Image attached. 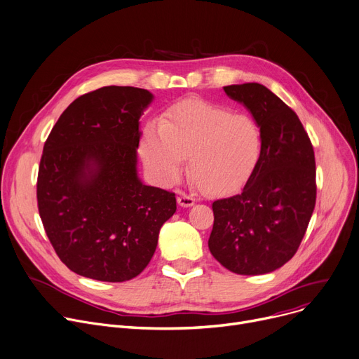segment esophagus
<instances>
[{
    "label": "esophagus",
    "mask_w": 359,
    "mask_h": 359,
    "mask_svg": "<svg viewBox=\"0 0 359 359\" xmlns=\"http://www.w3.org/2000/svg\"><path fill=\"white\" fill-rule=\"evenodd\" d=\"M177 203L183 208H189L195 205V199L192 196L186 195L184 192H177Z\"/></svg>",
    "instance_id": "obj_1"
}]
</instances>
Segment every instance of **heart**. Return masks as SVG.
<instances>
[{"instance_id":"b5f03b06","label":"heart","mask_w":359,"mask_h":359,"mask_svg":"<svg viewBox=\"0 0 359 359\" xmlns=\"http://www.w3.org/2000/svg\"><path fill=\"white\" fill-rule=\"evenodd\" d=\"M140 150L153 179L176 183L189 156V173L208 196L229 195L255 172L262 133L254 118L201 100H187L142 128Z\"/></svg>"}]
</instances>
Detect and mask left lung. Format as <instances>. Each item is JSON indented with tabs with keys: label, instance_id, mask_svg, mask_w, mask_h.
<instances>
[{
	"label": "left lung",
	"instance_id": "1",
	"mask_svg": "<svg viewBox=\"0 0 359 359\" xmlns=\"http://www.w3.org/2000/svg\"><path fill=\"white\" fill-rule=\"evenodd\" d=\"M262 133V153L241 194L215 201L209 251L232 273H271L296 254L316 203L315 151L296 112L259 83L224 86Z\"/></svg>",
	"mask_w": 359,
	"mask_h": 359
}]
</instances>
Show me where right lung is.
I'll return each mask as SVG.
<instances>
[{
    "label": "right lung",
    "instance_id": "right-lung-1",
    "mask_svg": "<svg viewBox=\"0 0 359 359\" xmlns=\"http://www.w3.org/2000/svg\"><path fill=\"white\" fill-rule=\"evenodd\" d=\"M147 89L104 86L60 115L44 142L37 205L44 231L74 273L109 283L137 277L150 262L175 194L137 175L140 116Z\"/></svg>",
    "mask_w": 359,
    "mask_h": 359
}]
</instances>
